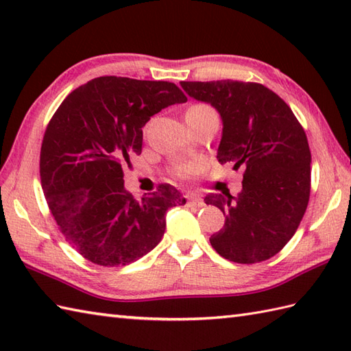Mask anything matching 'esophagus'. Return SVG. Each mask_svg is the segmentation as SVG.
<instances>
[{"label":"esophagus","instance_id":"1","mask_svg":"<svg viewBox=\"0 0 351 351\" xmlns=\"http://www.w3.org/2000/svg\"><path fill=\"white\" fill-rule=\"evenodd\" d=\"M189 205L200 208V206H204L205 204H204V200L200 199L199 196H190V197H189Z\"/></svg>","mask_w":351,"mask_h":351}]
</instances>
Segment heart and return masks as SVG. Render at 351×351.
<instances>
[{
	"label": "heart",
	"instance_id": "obj_1",
	"mask_svg": "<svg viewBox=\"0 0 351 351\" xmlns=\"http://www.w3.org/2000/svg\"><path fill=\"white\" fill-rule=\"evenodd\" d=\"M210 111H214L210 106H206V104H195V106H191L187 111V114L185 116H195V114H204V113H210ZM195 169L193 164H189V166H184L181 169L182 173H190V171Z\"/></svg>",
	"mask_w": 351,
	"mask_h": 351
}]
</instances>
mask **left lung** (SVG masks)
I'll return each mask as SVG.
<instances>
[{
    "label": "left lung",
    "instance_id": "1",
    "mask_svg": "<svg viewBox=\"0 0 351 351\" xmlns=\"http://www.w3.org/2000/svg\"><path fill=\"white\" fill-rule=\"evenodd\" d=\"M189 96L219 111L220 164L244 169L243 190L208 195L226 215L210 243L225 259L255 264L280 252L299 228L311 195L306 134L287 102L263 84L243 81H182Z\"/></svg>",
    "mask_w": 351,
    "mask_h": 351
}]
</instances>
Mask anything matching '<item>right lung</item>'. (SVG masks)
<instances>
[{
	"label": "right lung",
	"mask_w": 351,
	"mask_h": 351,
	"mask_svg": "<svg viewBox=\"0 0 351 351\" xmlns=\"http://www.w3.org/2000/svg\"><path fill=\"white\" fill-rule=\"evenodd\" d=\"M187 101L169 81L99 77L66 96L40 149V182L66 241L104 267L131 264L161 241L166 213L185 199L170 184L137 202L123 187V164L141 154V128Z\"/></svg>",
	"instance_id": "obj_1"
}]
</instances>
